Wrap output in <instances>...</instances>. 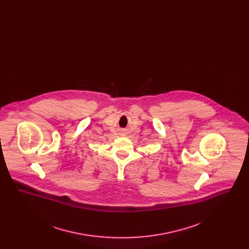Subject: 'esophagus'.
<instances>
[{"label": "esophagus", "mask_w": 249, "mask_h": 249, "mask_svg": "<svg viewBox=\"0 0 249 249\" xmlns=\"http://www.w3.org/2000/svg\"><path fill=\"white\" fill-rule=\"evenodd\" d=\"M119 131H120V133H121V134H123V133L125 132V130H123V129H120V130H119Z\"/></svg>", "instance_id": "obj_1"}]
</instances>
